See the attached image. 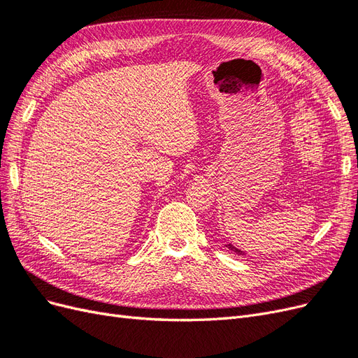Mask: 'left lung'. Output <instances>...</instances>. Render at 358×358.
Wrapping results in <instances>:
<instances>
[{"instance_id": "left-lung-1", "label": "left lung", "mask_w": 358, "mask_h": 358, "mask_svg": "<svg viewBox=\"0 0 358 358\" xmlns=\"http://www.w3.org/2000/svg\"><path fill=\"white\" fill-rule=\"evenodd\" d=\"M227 248L230 249V251H233L234 254H237V255H243V252L241 251V249H237L236 246H233V245H227Z\"/></svg>"}]
</instances>
